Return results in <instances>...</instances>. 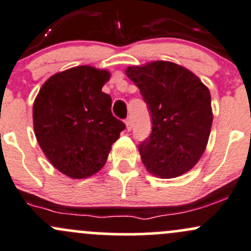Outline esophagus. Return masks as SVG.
Listing matches in <instances>:
<instances>
[{
  "instance_id": "1",
  "label": "esophagus",
  "mask_w": 251,
  "mask_h": 251,
  "mask_svg": "<svg viewBox=\"0 0 251 251\" xmlns=\"http://www.w3.org/2000/svg\"><path fill=\"white\" fill-rule=\"evenodd\" d=\"M126 129H128V130H131V126H133V121H131L130 117H128L126 120Z\"/></svg>"
}]
</instances>
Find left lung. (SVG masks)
Instances as JSON below:
<instances>
[{
	"mask_svg": "<svg viewBox=\"0 0 251 251\" xmlns=\"http://www.w3.org/2000/svg\"><path fill=\"white\" fill-rule=\"evenodd\" d=\"M151 116V134L140 141L150 173L170 179L185 174L202 157L213 123L209 89L196 75L169 61L126 69Z\"/></svg>",
	"mask_w": 251,
	"mask_h": 251,
	"instance_id": "8db88e82",
	"label": "left lung"
}]
</instances>
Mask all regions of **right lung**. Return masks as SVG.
Masks as SVG:
<instances>
[{
    "label": "right lung",
    "instance_id": "obj_1",
    "mask_svg": "<svg viewBox=\"0 0 251 251\" xmlns=\"http://www.w3.org/2000/svg\"><path fill=\"white\" fill-rule=\"evenodd\" d=\"M110 74L77 66L51 76L33 102V128L51 164L72 179H84L104 167L111 145L126 125L111 112L101 90Z\"/></svg>",
    "mask_w": 251,
    "mask_h": 251
}]
</instances>
